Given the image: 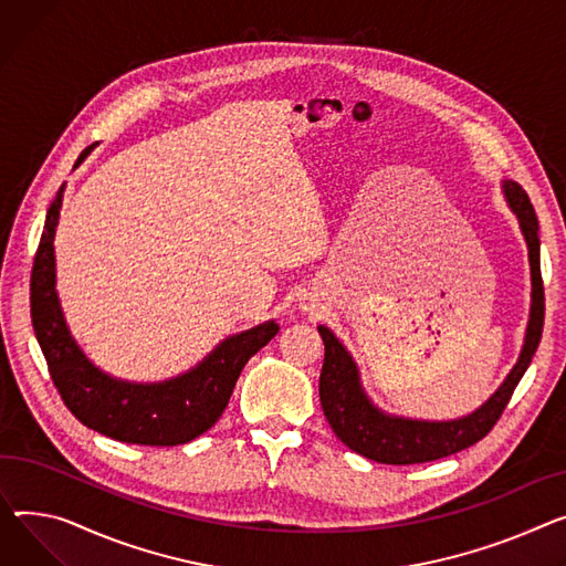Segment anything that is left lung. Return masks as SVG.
Listing matches in <instances>:
<instances>
[{
    "label": "left lung",
    "instance_id": "1",
    "mask_svg": "<svg viewBox=\"0 0 566 566\" xmlns=\"http://www.w3.org/2000/svg\"><path fill=\"white\" fill-rule=\"evenodd\" d=\"M501 188L507 207L518 220L531 261V316L516 364L503 385L467 417L448 421L407 419L380 409L370 400L353 355L329 327L318 325V334L325 344L318 385L321 405L334 434L355 453L380 464H421L460 453V450L486 437V432L496 426L523 373L528 370L544 329V284L537 237L539 222L528 193L516 181L503 179Z\"/></svg>",
    "mask_w": 566,
    "mask_h": 566
}]
</instances>
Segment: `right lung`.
<instances>
[{"instance_id": "obj_1", "label": "right lung", "mask_w": 566, "mask_h": 566, "mask_svg": "<svg viewBox=\"0 0 566 566\" xmlns=\"http://www.w3.org/2000/svg\"><path fill=\"white\" fill-rule=\"evenodd\" d=\"M91 149H84L77 168ZM65 184L48 209L31 271V321L65 407L86 428L125 443L179 446L207 432L224 411L248 359L280 332L275 321L232 334L193 368L164 382H129L95 366L74 342L56 293L54 237Z\"/></svg>"}]
</instances>
